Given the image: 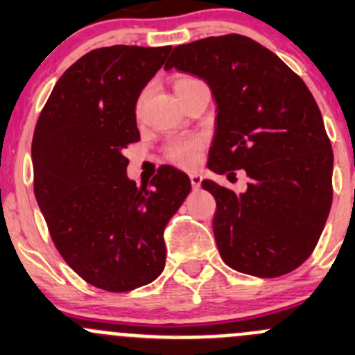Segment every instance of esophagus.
<instances>
[{"label": "esophagus", "instance_id": "1", "mask_svg": "<svg viewBox=\"0 0 355 355\" xmlns=\"http://www.w3.org/2000/svg\"><path fill=\"white\" fill-rule=\"evenodd\" d=\"M189 177H191V184H192V187L198 189L199 185H200V182H202V177H200L199 173H191V175H189Z\"/></svg>", "mask_w": 355, "mask_h": 355}]
</instances>
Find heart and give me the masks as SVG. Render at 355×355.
Here are the masks:
<instances>
[{
  "label": "heart",
  "mask_w": 355,
  "mask_h": 355,
  "mask_svg": "<svg viewBox=\"0 0 355 355\" xmlns=\"http://www.w3.org/2000/svg\"><path fill=\"white\" fill-rule=\"evenodd\" d=\"M199 80L196 77H180L175 82V89L182 87L185 84H191V82ZM142 108V96L137 99V105H135V111H141ZM204 148V139L202 137H173L168 141V144L164 146V159L170 161L171 164L180 168H194L198 166L200 159V153Z\"/></svg>",
  "instance_id": "heart-1"
}]
</instances>
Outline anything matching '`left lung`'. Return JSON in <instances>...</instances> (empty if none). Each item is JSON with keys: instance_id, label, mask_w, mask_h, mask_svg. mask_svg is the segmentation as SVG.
Listing matches in <instances>:
<instances>
[{"instance_id": "1", "label": "left lung", "mask_w": 355, "mask_h": 355, "mask_svg": "<svg viewBox=\"0 0 355 355\" xmlns=\"http://www.w3.org/2000/svg\"><path fill=\"white\" fill-rule=\"evenodd\" d=\"M206 80L218 105L207 166L249 184L235 194L213 180V232L225 263L275 278L313 254L333 199V151L323 116L302 78L275 53L241 34L177 46L166 70Z\"/></svg>"}]
</instances>
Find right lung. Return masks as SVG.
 <instances>
[{"mask_svg":"<svg viewBox=\"0 0 355 355\" xmlns=\"http://www.w3.org/2000/svg\"><path fill=\"white\" fill-rule=\"evenodd\" d=\"M171 46L92 49L56 82L32 139L34 194L49 235L87 284L128 292L166 261L163 232L191 180L161 166L151 184L127 178L123 151L139 142L135 105Z\"/></svg>","mask_w":355,"mask_h":355,"instance_id":"right-lung-1","label":"right lung"}]
</instances>
